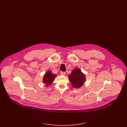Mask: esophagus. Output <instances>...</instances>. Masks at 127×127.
<instances>
[{
	"mask_svg": "<svg viewBox=\"0 0 127 127\" xmlns=\"http://www.w3.org/2000/svg\"><path fill=\"white\" fill-rule=\"evenodd\" d=\"M61 75H65V74H66V72H63V71H61Z\"/></svg>",
	"mask_w": 127,
	"mask_h": 127,
	"instance_id": "1",
	"label": "esophagus"
}]
</instances>
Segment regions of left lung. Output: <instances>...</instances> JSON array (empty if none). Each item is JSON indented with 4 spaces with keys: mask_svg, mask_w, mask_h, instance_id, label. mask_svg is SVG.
<instances>
[{
    "mask_svg": "<svg viewBox=\"0 0 127 127\" xmlns=\"http://www.w3.org/2000/svg\"><path fill=\"white\" fill-rule=\"evenodd\" d=\"M69 79L73 87L78 89L83 85L85 78L84 75L81 72L80 69L76 68L69 75Z\"/></svg>",
    "mask_w": 127,
    "mask_h": 127,
    "instance_id": "1",
    "label": "left lung"
}]
</instances>
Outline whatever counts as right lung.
Here are the masks:
<instances>
[{"instance_id":"obj_1","label":"right lung","mask_w":127,"mask_h":127,"mask_svg":"<svg viewBox=\"0 0 127 127\" xmlns=\"http://www.w3.org/2000/svg\"><path fill=\"white\" fill-rule=\"evenodd\" d=\"M56 77V75H54L50 71H48L44 75L43 81L46 84V86L48 87L52 84Z\"/></svg>"}]
</instances>
